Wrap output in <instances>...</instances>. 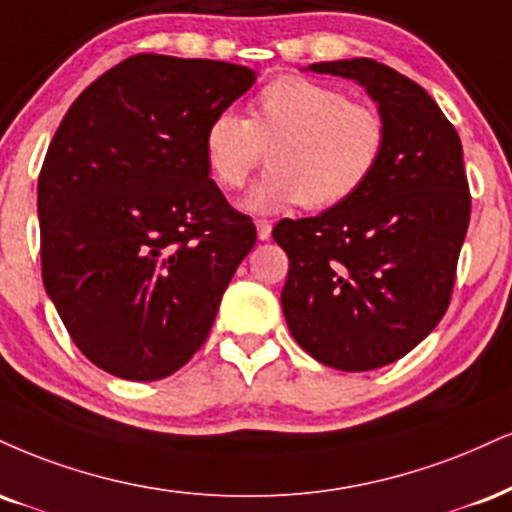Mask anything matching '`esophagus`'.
I'll return each instance as SVG.
<instances>
[{
  "label": "esophagus",
  "instance_id": "1",
  "mask_svg": "<svg viewBox=\"0 0 512 512\" xmlns=\"http://www.w3.org/2000/svg\"><path fill=\"white\" fill-rule=\"evenodd\" d=\"M257 238L260 240L272 238V224H269V221H264V219L257 221Z\"/></svg>",
  "mask_w": 512,
  "mask_h": 512
}]
</instances>
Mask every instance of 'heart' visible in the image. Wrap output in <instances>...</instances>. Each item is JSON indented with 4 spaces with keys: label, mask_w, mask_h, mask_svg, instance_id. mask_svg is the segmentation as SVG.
Masks as SVG:
<instances>
[{
    "label": "heart",
    "mask_w": 512,
    "mask_h": 512,
    "mask_svg": "<svg viewBox=\"0 0 512 512\" xmlns=\"http://www.w3.org/2000/svg\"><path fill=\"white\" fill-rule=\"evenodd\" d=\"M379 109L350 102L343 90L310 78L264 85L250 116L219 112L207 123L202 150L209 176L224 190L245 186L269 147L272 169L243 200L255 214L348 202L377 174L386 150Z\"/></svg>",
    "instance_id": "1"
}]
</instances>
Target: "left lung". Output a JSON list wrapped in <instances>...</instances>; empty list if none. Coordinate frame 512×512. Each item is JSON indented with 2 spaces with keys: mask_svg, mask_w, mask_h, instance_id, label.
<instances>
[{
  "mask_svg": "<svg viewBox=\"0 0 512 512\" xmlns=\"http://www.w3.org/2000/svg\"><path fill=\"white\" fill-rule=\"evenodd\" d=\"M310 71L360 83L389 138L355 197L274 226L288 255L281 307L317 362L367 372L408 355L446 315L470 224L463 145L427 90L391 66L362 57Z\"/></svg>",
  "mask_w": 512,
  "mask_h": 512,
  "instance_id": "8db88e82",
  "label": "left lung"
}]
</instances>
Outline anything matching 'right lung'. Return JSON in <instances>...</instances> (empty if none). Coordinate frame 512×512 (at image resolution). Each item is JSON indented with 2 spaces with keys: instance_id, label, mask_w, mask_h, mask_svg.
Returning a JSON list of instances; mask_svg holds the SVG:
<instances>
[{
  "instance_id": "add662e5",
  "label": "right lung",
  "mask_w": 512,
  "mask_h": 512,
  "mask_svg": "<svg viewBox=\"0 0 512 512\" xmlns=\"http://www.w3.org/2000/svg\"><path fill=\"white\" fill-rule=\"evenodd\" d=\"M255 80L226 61L135 54L80 92L49 143L42 281L80 353L114 377L186 365L255 245L202 150L207 123Z\"/></svg>"
}]
</instances>
